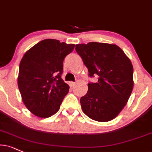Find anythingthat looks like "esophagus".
<instances>
[{
	"label": "esophagus",
	"instance_id": "34e87169",
	"mask_svg": "<svg viewBox=\"0 0 152 152\" xmlns=\"http://www.w3.org/2000/svg\"><path fill=\"white\" fill-rule=\"evenodd\" d=\"M68 84L70 87H74V86L75 85V82H69Z\"/></svg>",
	"mask_w": 152,
	"mask_h": 152
}]
</instances>
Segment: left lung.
I'll return each mask as SVG.
<instances>
[{"label": "left lung", "instance_id": "left-lung-1", "mask_svg": "<svg viewBox=\"0 0 152 152\" xmlns=\"http://www.w3.org/2000/svg\"><path fill=\"white\" fill-rule=\"evenodd\" d=\"M87 67L89 76L98 82L88 83V91L80 99L82 110L91 119L111 121L128 102L133 89V67L130 60L115 44L89 42L75 46Z\"/></svg>", "mask_w": 152, "mask_h": 152}]
</instances>
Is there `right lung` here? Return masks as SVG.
<instances>
[{
	"mask_svg": "<svg viewBox=\"0 0 152 152\" xmlns=\"http://www.w3.org/2000/svg\"><path fill=\"white\" fill-rule=\"evenodd\" d=\"M74 48L75 44L47 39L37 43L22 57L18 87L24 105L35 115L48 118L59 110L70 88L61 78L63 61Z\"/></svg>",
	"mask_w": 152,
	"mask_h": 152,
	"instance_id": "right-lung-1",
	"label": "right lung"
}]
</instances>
